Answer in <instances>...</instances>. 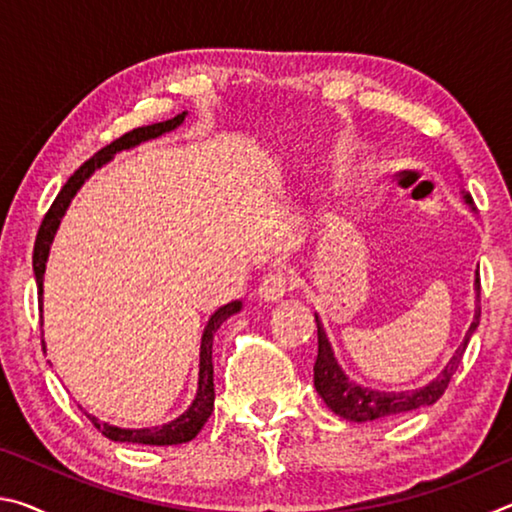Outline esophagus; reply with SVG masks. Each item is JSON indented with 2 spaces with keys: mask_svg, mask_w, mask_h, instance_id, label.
<instances>
[{
  "mask_svg": "<svg viewBox=\"0 0 512 512\" xmlns=\"http://www.w3.org/2000/svg\"><path fill=\"white\" fill-rule=\"evenodd\" d=\"M291 289V277L284 271L268 273L259 284V298L264 302H277L284 298V293Z\"/></svg>",
  "mask_w": 512,
  "mask_h": 512,
  "instance_id": "1",
  "label": "esophagus"
}]
</instances>
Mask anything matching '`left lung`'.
<instances>
[{"mask_svg":"<svg viewBox=\"0 0 512 512\" xmlns=\"http://www.w3.org/2000/svg\"><path fill=\"white\" fill-rule=\"evenodd\" d=\"M463 198L474 212L472 196L463 194ZM474 291H476L474 318L470 323V329H467L463 336L461 345L456 348L454 357L447 361V366L440 370L438 375L429 381V384H424L420 388H409V391H377V388L361 386V384H357V381L345 375V370L341 368L339 359L334 357L332 343H329V339H327L323 320L318 318V314H314L316 327H318V357L314 363V386H316L318 395L323 397L325 404L336 415H341V418L350 420V422H370V420H379V418H395V415H402V413H409L415 409H422V406L436 404L440 397H443L449 379L454 377L458 363H461V359H463L467 343H470L472 334L476 332V327H479V318H481L479 273L474 275Z\"/></svg>","mask_w":512,"mask_h":512,"instance_id":"left-lung-1","label":"left lung"}]
</instances>
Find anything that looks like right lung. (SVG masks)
Returning <instances> with one entry per match:
<instances>
[{
    "label": "right lung",
    "instance_id": "obj_1",
    "mask_svg": "<svg viewBox=\"0 0 512 512\" xmlns=\"http://www.w3.org/2000/svg\"><path fill=\"white\" fill-rule=\"evenodd\" d=\"M187 117V112H180L173 119L160 121V124H151V126H142L135 128V131L121 135L119 140L108 144L106 149H101L99 153H94L88 162H83L79 169L74 171V176L67 180L65 187L60 189L56 201L51 203L49 212L42 219V225L38 230L36 237V246H33V273H36V284H38V298H40V307H42V282H45V268H47V259H49V248L54 244V237L58 232V225L63 221V216L67 212L69 203L76 196V192L85 185L94 171L106 167V164L115 158V153L119 151H128L135 149L149 140H155V137H162L164 133L176 131V128L183 124ZM241 300H232L228 305H223L214 311L207 320V325L203 329V339H201V361H198V388L192 404L189 409L178 415L176 420H171L162 427H146V429H121L115 427V424L108 422H99L94 415L85 413L92 420L94 427H97L103 436L115 440V443H133V445H180V443H189V440L196 438V433L203 429V424L207 418L212 415L214 409V366H212V343H214V334L225 320L230 316H235L241 311Z\"/></svg>",
    "mask_w": 512,
    "mask_h": 512
}]
</instances>
